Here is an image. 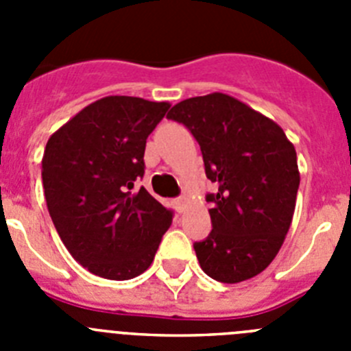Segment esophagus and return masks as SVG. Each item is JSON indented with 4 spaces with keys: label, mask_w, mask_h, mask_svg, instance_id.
<instances>
[{
    "label": "esophagus",
    "mask_w": 351,
    "mask_h": 351,
    "mask_svg": "<svg viewBox=\"0 0 351 351\" xmlns=\"http://www.w3.org/2000/svg\"><path fill=\"white\" fill-rule=\"evenodd\" d=\"M173 206H176V210H178V213H184L186 198H176V200H173Z\"/></svg>",
    "instance_id": "1"
}]
</instances>
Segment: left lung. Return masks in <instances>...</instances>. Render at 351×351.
<instances>
[{
  "instance_id": "8db88e82",
  "label": "left lung",
  "mask_w": 351,
  "mask_h": 351,
  "mask_svg": "<svg viewBox=\"0 0 351 351\" xmlns=\"http://www.w3.org/2000/svg\"><path fill=\"white\" fill-rule=\"evenodd\" d=\"M169 119L197 138L206 176L213 230L195 243L198 263L213 280L241 283L276 258L291 225L300 173L295 147L274 121L225 93L173 105Z\"/></svg>"
}]
</instances>
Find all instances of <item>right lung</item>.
<instances>
[{"label":"right lung","mask_w":351,"mask_h":351,"mask_svg":"<svg viewBox=\"0 0 351 351\" xmlns=\"http://www.w3.org/2000/svg\"><path fill=\"white\" fill-rule=\"evenodd\" d=\"M167 101L105 96L84 107L49 138L42 181L52 223L70 255L105 280H132L153 263L172 213L145 188L149 133Z\"/></svg>","instance_id":"obj_1"}]
</instances>
